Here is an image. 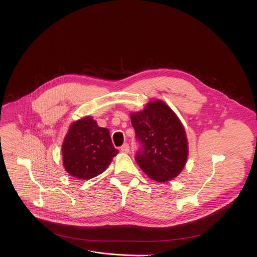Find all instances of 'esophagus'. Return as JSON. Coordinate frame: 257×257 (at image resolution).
Masks as SVG:
<instances>
[{
	"instance_id": "1",
	"label": "esophagus",
	"mask_w": 257,
	"mask_h": 257,
	"mask_svg": "<svg viewBox=\"0 0 257 257\" xmlns=\"http://www.w3.org/2000/svg\"><path fill=\"white\" fill-rule=\"evenodd\" d=\"M120 151H121L122 153H124V154H128V153L130 152V149H129V144H128V143H124V144L121 146Z\"/></svg>"
}]
</instances>
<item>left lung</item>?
<instances>
[{
  "label": "left lung",
  "instance_id": "8db88e82",
  "mask_svg": "<svg viewBox=\"0 0 257 257\" xmlns=\"http://www.w3.org/2000/svg\"><path fill=\"white\" fill-rule=\"evenodd\" d=\"M141 150L136 155L140 169L151 179L167 182L184 169L188 158V141L184 126L163 100L155 99L142 111L130 114Z\"/></svg>",
  "mask_w": 257,
  "mask_h": 257
}]
</instances>
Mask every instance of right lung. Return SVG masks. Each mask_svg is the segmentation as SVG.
<instances>
[{"label":"right lung","instance_id":"add662e5","mask_svg":"<svg viewBox=\"0 0 257 257\" xmlns=\"http://www.w3.org/2000/svg\"><path fill=\"white\" fill-rule=\"evenodd\" d=\"M118 153L108 129L99 127L90 116L73 122L62 144L63 166L79 180H89L104 172Z\"/></svg>","mask_w":257,"mask_h":257}]
</instances>
